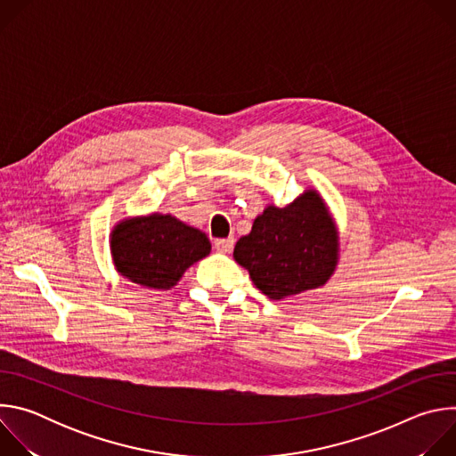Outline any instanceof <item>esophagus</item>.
<instances>
[{"label":"esophagus","instance_id":"1","mask_svg":"<svg viewBox=\"0 0 456 456\" xmlns=\"http://www.w3.org/2000/svg\"><path fill=\"white\" fill-rule=\"evenodd\" d=\"M234 247V238H218L215 240V248L218 252H231Z\"/></svg>","mask_w":456,"mask_h":456}]
</instances>
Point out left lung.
I'll return each mask as SVG.
<instances>
[{"label":"left lung","instance_id":"8db88e82","mask_svg":"<svg viewBox=\"0 0 456 456\" xmlns=\"http://www.w3.org/2000/svg\"><path fill=\"white\" fill-rule=\"evenodd\" d=\"M232 256L256 289L285 299L332 278L339 262L338 225L321 194L308 187L287 208L267 206Z\"/></svg>","mask_w":456,"mask_h":456}]
</instances>
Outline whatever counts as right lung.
I'll list each match as a JSON object with an SVG mask.
<instances>
[{
  "instance_id": "right-lung-1",
  "label": "right lung",
  "mask_w": 456,
  "mask_h": 456,
  "mask_svg": "<svg viewBox=\"0 0 456 456\" xmlns=\"http://www.w3.org/2000/svg\"><path fill=\"white\" fill-rule=\"evenodd\" d=\"M115 271L146 289L169 290L183 273L209 256L206 232L171 215L151 213L120 220L110 232Z\"/></svg>"
}]
</instances>
